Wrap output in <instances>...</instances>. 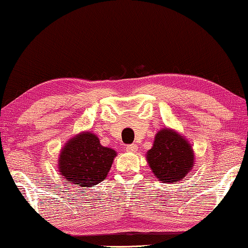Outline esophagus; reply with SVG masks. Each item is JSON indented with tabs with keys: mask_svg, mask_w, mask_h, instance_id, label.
<instances>
[{
	"mask_svg": "<svg viewBox=\"0 0 248 248\" xmlns=\"http://www.w3.org/2000/svg\"><path fill=\"white\" fill-rule=\"evenodd\" d=\"M138 146L137 144H127L126 146V152L128 153H137Z\"/></svg>",
	"mask_w": 248,
	"mask_h": 248,
	"instance_id": "1",
	"label": "esophagus"
}]
</instances>
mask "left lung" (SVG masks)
<instances>
[{
  "label": "left lung",
  "mask_w": 248,
  "mask_h": 248,
  "mask_svg": "<svg viewBox=\"0 0 248 248\" xmlns=\"http://www.w3.org/2000/svg\"><path fill=\"white\" fill-rule=\"evenodd\" d=\"M147 159L154 174L163 183L179 182L194 165V152L180 134L169 128L160 130Z\"/></svg>",
  "instance_id": "left-lung-1"
}]
</instances>
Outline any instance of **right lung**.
<instances>
[{"label":"right lung","mask_w":248,"mask_h":248,"mask_svg":"<svg viewBox=\"0 0 248 248\" xmlns=\"http://www.w3.org/2000/svg\"><path fill=\"white\" fill-rule=\"evenodd\" d=\"M116 152L100 144L91 132L79 134L66 143L59 157V170L67 183L91 187L104 181Z\"/></svg>","instance_id":"obj_1"}]
</instances>
